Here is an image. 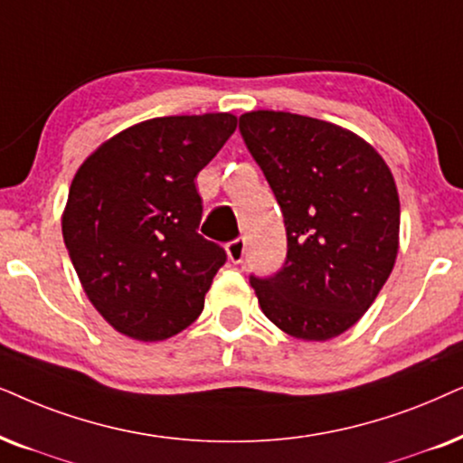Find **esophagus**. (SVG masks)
<instances>
[{
  "mask_svg": "<svg viewBox=\"0 0 463 463\" xmlns=\"http://www.w3.org/2000/svg\"><path fill=\"white\" fill-rule=\"evenodd\" d=\"M244 249H246V240L244 238H236V240H232V242H227L225 250H227V257H230V261L242 263Z\"/></svg>",
  "mask_w": 463,
  "mask_h": 463,
  "instance_id": "1",
  "label": "esophagus"
}]
</instances>
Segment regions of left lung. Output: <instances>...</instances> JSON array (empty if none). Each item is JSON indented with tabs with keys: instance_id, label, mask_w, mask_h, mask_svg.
Instances as JSON below:
<instances>
[{
	"instance_id": "8db88e82",
	"label": "left lung",
	"mask_w": 463,
	"mask_h": 463,
	"mask_svg": "<svg viewBox=\"0 0 463 463\" xmlns=\"http://www.w3.org/2000/svg\"><path fill=\"white\" fill-rule=\"evenodd\" d=\"M240 134L287 230L283 268L250 276L263 315L293 338H335L362 319L398 257L393 174L364 137L302 114L244 112Z\"/></svg>"
}]
</instances>
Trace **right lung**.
<instances>
[{"instance_id": "1", "label": "right lung", "mask_w": 463, "mask_h": 463, "mask_svg": "<svg viewBox=\"0 0 463 463\" xmlns=\"http://www.w3.org/2000/svg\"><path fill=\"white\" fill-rule=\"evenodd\" d=\"M230 112L148 118L78 167L61 230L89 302L142 342L189 327L227 255L197 233L195 176L236 131Z\"/></svg>"}]
</instances>
